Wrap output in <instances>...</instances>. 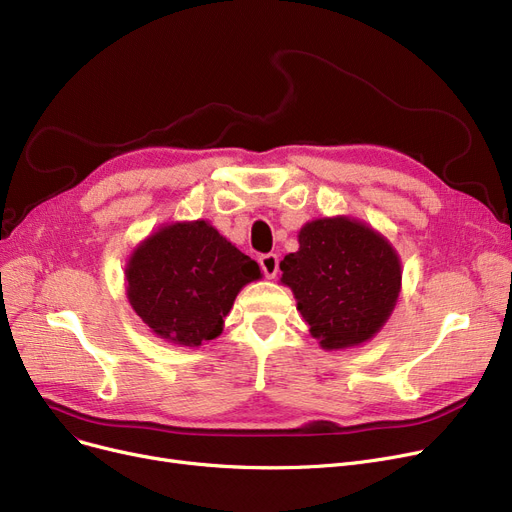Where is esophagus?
Segmentation results:
<instances>
[{"label": "esophagus", "instance_id": "1", "mask_svg": "<svg viewBox=\"0 0 512 512\" xmlns=\"http://www.w3.org/2000/svg\"><path fill=\"white\" fill-rule=\"evenodd\" d=\"M259 263H261V270H263L265 278H270V280L276 278V274H278V263H280V259H278L276 253L261 255V257H259Z\"/></svg>", "mask_w": 512, "mask_h": 512}]
</instances>
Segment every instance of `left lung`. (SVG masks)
<instances>
[{
	"label": "left lung",
	"mask_w": 512,
	"mask_h": 512,
	"mask_svg": "<svg viewBox=\"0 0 512 512\" xmlns=\"http://www.w3.org/2000/svg\"><path fill=\"white\" fill-rule=\"evenodd\" d=\"M280 270L311 337L328 351L370 341L402 288V263L389 240L349 217L307 221L299 251L288 253Z\"/></svg>",
	"instance_id": "1"
}]
</instances>
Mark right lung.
Listing matches in <instances>:
<instances>
[{
  "instance_id": "right-lung-1",
  "label": "right lung",
  "mask_w": 512,
  "mask_h": 512,
  "mask_svg": "<svg viewBox=\"0 0 512 512\" xmlns=\"http://www.w3.org/2000/svg\"><path fill=\"white\" fill-rule=\"evenodd\" d=\"M127 299L154 335L186 347L219 337L244 284L261 278L209 221H177L150 234L125 268Z\"/></svg>"
}]
</instances>
